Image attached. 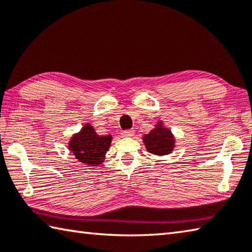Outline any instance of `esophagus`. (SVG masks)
Returning a JSON list of instances; mask_svg holds the SVG:
<instances>
[{"instance_id":"esophagus-1","label":"esophagus","mask_w":252,"mask_h":252,"mask_svg":"<svg viewBox=\"0 0 252 252\" xmlns=\"http://www.w3.org/2000/svg\"><path fill=\"white\" fill-rule=\"evenodd\" d=\"M122 135L123 136H133L134 135V130L133 129H127L122 131Z\"/></svg>"}]
</instances>
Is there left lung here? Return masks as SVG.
<instances>
[{
	"instance_id": "1",
	"label": "left lung",
	"mask_w": 252,
	"mask_h": 252,
	"mask_svg": "<svg viewBox=\"0 0 252 252\" xmlns=\"http://www.w3.org/2000/svg\"><path fill=\"white\" fill-rule=\"evenodd\" d=\"M143 141L146 150L150 153L157 155H166L171 153L174 143H175L171 130L163 127L161 123H158V126L149 134L144 135Z\"/></svg>"
}]
</instances>
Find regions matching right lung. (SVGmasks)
Masks as SVG:
<instances>
[{"label":"right lung","instance_id":"1","mask_svg":"<svg viewBox=\"0 0 252 252\" xmlns=\"http://www.w3.org/2000/svg\"><path fill=\"white\" fill-rule=\"evenodd\" d=\"M111 140V135H98L94 127L87 123L79 133L72 136L68 148L79 162L89 166H97L103 162Z\"/></svg>","mask_w":252,"mask_h":252}]
</instances>
